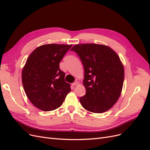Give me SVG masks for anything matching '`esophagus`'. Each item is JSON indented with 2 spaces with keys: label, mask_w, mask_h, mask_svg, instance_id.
Wrapping results in <instances>:
<instances>
[{
  "label": "esophagus",
  "mask_w": 150,
  "mask_h": 150,
  "mask_svg": "<svg viewBox=\"0 0 150 150\" xmlns=\"http://www.w3.org/2000/svg\"><path fill=\"white\" fill-rule=\"evenodd\" d=\"M79 83H80L79 81H75L74 83H72V85H73V86H76L77 85H79Z\"/></svg>",
  "instance_id": "obj_1"
}]
</instances>
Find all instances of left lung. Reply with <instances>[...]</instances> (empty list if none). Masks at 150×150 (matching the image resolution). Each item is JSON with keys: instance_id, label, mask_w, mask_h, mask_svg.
<instances>
[{"instance_id": "8db88e82", "label": "left lung", "mask_w": 150, "mask_h": 150, "mask_svg": "<svg viewBox=\"0 0 150 150\" xmlns=\"http://www.w3.org/2000/svg\"><path fill=\"white\" fill-rule=\"evenodd\" d=\"M84 66L86 95L80 98L88 111L103 113L111 108L122 90L124 69L119 55L109 47L97 44H76L71 49Z\"/></svg>"}]
</instances>
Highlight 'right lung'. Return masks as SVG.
I'll use <instances>...</instances> for the list:
<instances>
[{
    "label": "right lung",
    "mask_w": 150,
    "mask_h": 150,
    "mask_svg": "<svg viewBox=\"0 0 150 150\" xmlns=\"http://www.w3.org/2000/svg\"><path fill=\"white\" fill-rule=\"evenodd\" d=\"M72 44H49L38 47L27 59L21 79L26 95L35 107L44 111L59 108L71 91L59 63Z\"/></svg>",
    "instance_id": "add662e5"
}]
</instances>
